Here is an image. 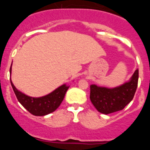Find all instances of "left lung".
<instances>
[{
    "mask_svg": "<svg viewBox=\"0 0 150 150\" xmlns=\"http://www.w3.org/2000/svg\"><path fill=\"white\" fill-rule=\"evenodd\" d=\"M139 71L137 69L128 83L114 88L90 86V100L98 110L109 114L124 109L132 101L137 88Z\"/></svg>",
    "mask_w": 150,
    "mask_h": 150,
    "instance_id": "1",
    "label": "left lung"
}]
</instances>
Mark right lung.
<instances>
[{"instance_id": "1", "label": "right lung", "mask_w": 150, "mask_h": 150, "mask_svg": "<svg viewBox=\"0 0 150 150\" xmlns=\"http://www.w3.org/2000/svg\"><path fill=\"white\" fill-rule=\"evenodd\" d=\"M10 72L11 74V67ZM10 83L19 103L34 116H42L54 112L62 104L66 91L68 89L66 85H63L46 96L31 98L18 91L12 83L11 79Z\"/></svg>"}]
</instances>
